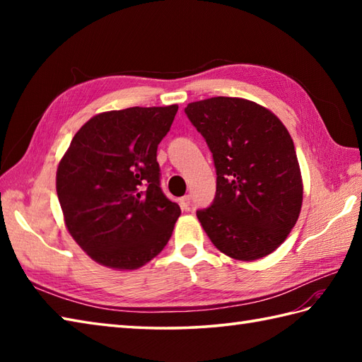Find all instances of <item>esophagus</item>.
<instances>
[{
  "label": "esophagus",
  "instance_id": "esophagus-1",
  "mask_svg": "<svg viewBox=\"0 0 362 362\" xmlns=\"http://www.w3.org/2000/svg\"><path fill=\"white\" fill-rule=\"evenodd\" d=\"M179 204H180V206H182V210H183V211H189V209H191V196L182 197Z\"/></svg>",
  "mask_w": 362,
  "mask_h": 362
}]
</instances>
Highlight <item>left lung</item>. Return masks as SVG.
<instances>
[{"label":"left lung","mask_w":362,"mask_h":362,"mask_svg":"<svg viewBox=\"0 0 362 362\" xmlns=\"http://www.w3.org/2000/svg\"><path fill=\"white\" fill-rule=\"evenodd\" d=\"M185 113L216 168V194L210 206L197 210L205 233L235 259L272 253L296 226L303 199L286 127L272 112L241 98L191 103Z\"/></svg>","instance_id":"8db88e82"}]
</instances>
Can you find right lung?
Returning <instances> with one entry per match:
<instances>
[{"mask_svg":"<svg viewBox=\"0 0 362 362\" xmlns=\"http://www.w3.org/2000/svg\"><path fill=\"white\" fill-rule=\"evenodd\" d=\"M179 107H130L91 118L57 169L74 241L99 264L138 269L165 249L180 206L165 196L157 148Z\"/></svg>","mask_w":362,"mask_h":362,"instance_id":"add662e5","label":"right lung"}]
</instances>
